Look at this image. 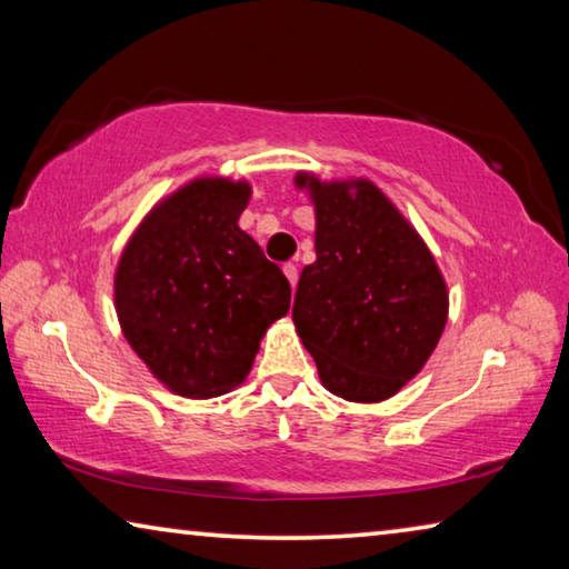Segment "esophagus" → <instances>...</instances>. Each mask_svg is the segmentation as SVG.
I'll list each match as a JSON object with an SVG mask.
<instances>
[{
  "mask_svg": "<svg viewBox=\"0 0 569 569\" xmlns=\"http://www.w3.org/2000/svg\"><path fill=\"white\" fill-rule=\"evenodd\" d=\"M283 276L288 278V283H291V288H296V283H298V268L293 263H286L283 266Z\"/></svg>",
  "mask_w": 569,
  "mask_h": 569,
  "instance_id": "esophagus-1",
  "label": "esophagus"
}]
</instances>
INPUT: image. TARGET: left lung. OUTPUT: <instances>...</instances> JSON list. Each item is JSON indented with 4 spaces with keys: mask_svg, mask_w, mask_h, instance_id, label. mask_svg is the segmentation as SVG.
I'll use <instances>...</instances> for the list:
<instances>
[{
    "mask_svg": "<svg viewBox=\"0 0 569 569\" xmlns=\"http://www.w3.org/2000/svg\"><path fill=\"white\" fill-rule=\"evenodd\" d=\"M293 186L316 216V261L298 278L293 323L323 389L356 403L397 397L445 333V276L373 180L298 170Z\"/></svg>",
    "mask_w": 569,
    "mask_h": 569,
    "instance_id": "8db88e82",
    "label": "left lung"
}]
</instances>
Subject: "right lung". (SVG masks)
<instances>
[{"label":"right lung","instance_id":"obj_1","mask_svg":"<svg viewBox=\"0 0 569 569\" xmlns=\"http://www.w3.org/2000/svg\"><path fill=\"white\" fill-rule=\"evenodd\" d=\"M250 196L243 178L188 180L148 210L114 266L124 341L178 397L240 387L266 331L291 308L281 268L238 226Z\"/></svg>","mask_w":569,"mask_h":569}]
</instances>
